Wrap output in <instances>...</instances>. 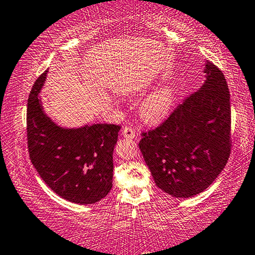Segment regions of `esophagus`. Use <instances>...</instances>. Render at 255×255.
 Here are the masks:
<instances>
[{"label":"esophagus","mask_w":255,"mask_h":255,"mask_svg":"<svg viewBox=\"0 0 255 255\" xmlns=\"http://www.w3.org/2000/svg\"><path fill=\"white\" fill-rule=\"evenodd\" d=\"M123 136H125V138H128V139H133L135 136V131L133 130V128L131 127H125L123 128Z\"/></svg>","instance_id":"1"}]
</instances>
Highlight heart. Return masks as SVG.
<instances>
[{"mask_svg": "<svg viewBox=\"0 0 255 255\" xmlns=\"http://www.w3.org/2000/svg\"><path fill=\"white\" fill-rule=\"evenodd\" d=\"M178 100L174 84H165L154 90L139 105L141 119L148 123H158L170 115Z\"/></svg>", "mask_w": 255, "mask_h": 255, "instance_id": "heart-1", "label": "heart"}]
</instances>
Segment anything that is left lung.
<instances>
[{
	"mask_svg": "<svg viewBox=\"0 0 255 255\" xmlns=\"http://www.w3.org/2000/svg\"><path fill=\"white\" fill-rule=\"evenodd\" d=\"M204 83L139 147L156 186L175 198L204 191L225 168L230 152V95L225 75L204 65Z\"/></svg>",
	"mask_w": 255,
	"mask_h": 255,
	"instance_id": "8db88e82",
	"label": "left lung"
}]
</instances>
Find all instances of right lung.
<instances>
[{
    "label": "right lung",
    "mask_w": 255,
    "mask_h": 255,
    "mask_svg": "<svg viewBox=\"0 0 255 255\" xmlns=\"http://www.w3.org/2000/svg\"><path fill=\"white\" fill-rule=\"evenodd\" d=\"M48 72L34 83L27 104L30 162L60 197L81 205L95 204L113 187V152L121 127L85 124L65 128L53 122L38 97Z\"/></svg>",
    "instance_id": "right-lung-1"
}]
</instances>
